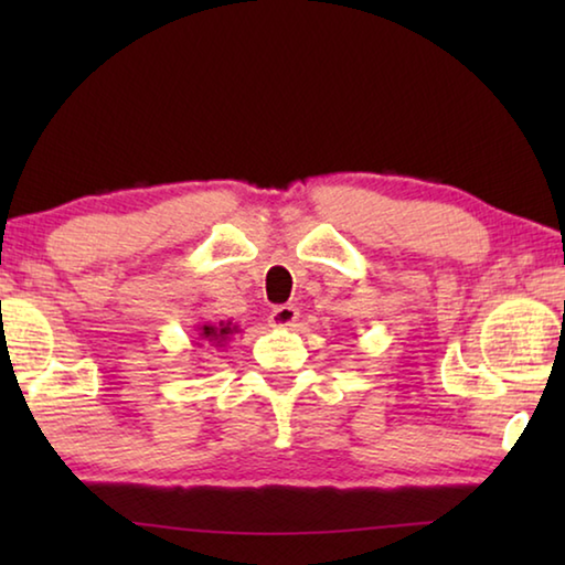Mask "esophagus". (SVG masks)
Returning <instances> with one entry per match:
<instances>
[{"instance_id":"34e87169","label":"esophagus","mask_w":565,"mask_h":565,"mask_svg":"<svg viewBox=\"0 0 565 565\" xmlns=\"http://www.w3.org/2000/svg\"><path fill=\"white\" fill-rule=\"evenodd\" d=\"M296 319H299V309H296V306H291V303L276 306V309L271 311V317H269L271 327H276V329H289V327H294Z\"/></svg>"}]
</instances>
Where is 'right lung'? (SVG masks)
I'll return each mask as SVG.
<instances>
[{"label":"right lung","mask_w":565,"mask_h":565,"mask_svg":"<svg viewBox=\"0 0 565 565\" xmlns=\"http://www.w3.org/2000/svg\"><path fill=\"white\" fill-rule=\"evenodd\" d=\"M234 333H238V327L232 321H204L196 323L194 329V347L204 349H222L232 341Z\"/></svg>","instance_id":"add662e5"}]
</instances>
